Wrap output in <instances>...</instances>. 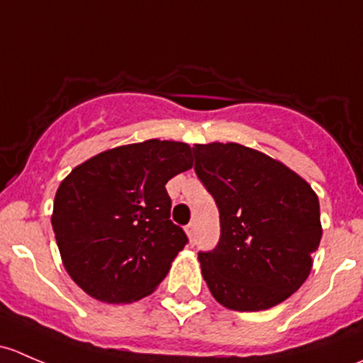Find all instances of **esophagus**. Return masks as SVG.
Listing matches in <instances>:
<instances>
[{"label": "esophagus", "mask_w": 363, "mask_h": 363, "mask_svg": "<svg viewBox=\"0 0 363 363\" xmlns=\"http://www.w3.org/2000/svg\"><path fill=\"white\" fill-rule=\"evenodd\" d=\"M186 233H188L189 240H193V237H195V223H189V225L186 226Z\"/></svg>", "instance_id": "34e87169"}]
</instances>
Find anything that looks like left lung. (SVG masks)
<instances>
[{"label":"left lung","mask_w":363,"mask_h":363,"mask_svg":"<svg viewBox=\"0 0 363 363\" xmlns=\"http://www.w3.org/2000/svg\"><path fill=\"white\" fill-rule=\"evenodd\" d=\"M193 152L219 208V244L199 255L212 296L232 311L284 302L313 270L323 233L318 195L279 160L246 145L211 142Z\"/></svg>","instance_id":"8db88e82"}]
</instances>
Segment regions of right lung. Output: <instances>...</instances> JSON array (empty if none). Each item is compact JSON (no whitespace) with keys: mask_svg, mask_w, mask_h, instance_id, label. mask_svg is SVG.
Listing matches in <instances>:
<instances>
[{"mask_svg":"<svg viewBox=\"0 0 363 363\" xmlns=\"http://www.w3.org/2000/svg\"><path fill=\"white\" fill-rule=\"evenodd\" d=\"M193 167L184 142L119 145L77 164L54 199V235L73 283L105 303L151 295L186 233L170 221L172 177Z\"/></svg>","mask_w":363,"mask_h":363,"instance_id":"obj_1","label":"right lung"}]
</instances>
